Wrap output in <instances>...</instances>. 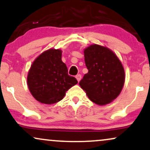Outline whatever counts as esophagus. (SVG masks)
<instances>
[{"mask_svg":"<svg viewBox=\"0 0 150 150\" xmlns=\"http://www.w3.org/2000/svg\"><path fill=\"white\" fill-rule=\"evenodd\" d=\"M76 78L78 82H79V81H81V74H78V75L76 76Z\"/></svg>","mask_w":150,"mask_h":150,"instance_id":"esophagus-1","label":"esophagus"}]
</instances>
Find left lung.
<instances>
[{
  "mask_svg": "<svg viewBox=\"0 0 150 150\" xmlns=\"http://www.w3.org/2000/svg\"><path fill=\"white\" fill-rule=\"evenodd\" d=\"M84 56L88 72L80 81V86L94 103H110L120 94L125 83L122 63L110 49L96 44L85 49Z\"/></svg>",
  "mask_w": 150,
  "mask_h": 150,
  "instance_id": "left-lung-1",
  "label": "left lung"
}]
</instances>
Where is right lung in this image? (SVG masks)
Listing matches in <instances>:
<instances>
[{
  "label": "right lung",
  "instance_id": "1",
  "mask_svg": "<svg viewBox=\"0 0 150 150\" xmlns=\"http://www.w3.org/2000/svg\"><path fill=\"white\" fill-rule=\"evenodd\" d=\"M61 56V50H48L31 66L28 87L32 96L41 103L50 105L61 100L68 89L78 83L74 77L68 74Z\"/></svg>",
  "mask_w": 150,
  "mask_h": 150
}]
</instances>
